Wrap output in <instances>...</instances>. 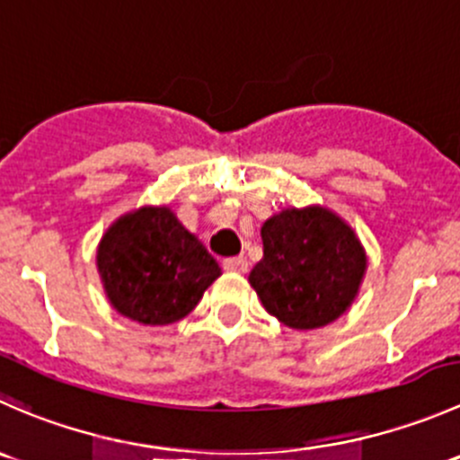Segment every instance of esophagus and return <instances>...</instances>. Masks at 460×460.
I'll return each mask as SVG.
<instances>
[{
	"mask_svg": "<svg viewBox=\"0 0 460 460\" xmlns=\"http://www.w3.org/2000/svg\"><path fill=\"white\" fill-rule=\"evenodd\" d=\"M224 268L228 272H245L248 270V261L243 257H230L224 259Z\"/></svg>",
	"mask_w": 460,
	"mask_h": 460,
	"instance_id": "esophagus-1",
	"label": "esophagus"
}]
</instances>
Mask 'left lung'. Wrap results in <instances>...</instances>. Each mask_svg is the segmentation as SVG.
Returning <instances> with one entry per match:
<instances>
[{
  "instance_id": "1",
  "label": "left lung",
  "mask_w": 460,
  "mask_h": 460,
  "mask_svg": "<svg viewBox=\"0 0 460 460\" xmlns=\"http://www.w3.org/2000/svg\"><path fill=\"white\" fill-rule=\"evenodd\" d=\"M263 257L248 281L263 308L295 331L322 329L349 311L367 272L356 230L324 206L284 208L261 226Z\"/></svg>"
}]
</instances>
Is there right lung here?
<instances>
[{
	"instance_id": "1",
	"label": "right lung",
	"mask_w": 460,
	"mask_h": 460,
	"mask_svg": "<svg viewBox=\"0 0 460 460\" xmlns=\"http://www.w3.org/2000/svg\"><path fill=\"white\" fill-rule=\"evenodd\" d=\"M95 268L109 304L145 326L183 320L221 275L217 259L170 206H140L118 217L100 239Z\"/></svg>"
}]
</instances>
